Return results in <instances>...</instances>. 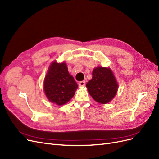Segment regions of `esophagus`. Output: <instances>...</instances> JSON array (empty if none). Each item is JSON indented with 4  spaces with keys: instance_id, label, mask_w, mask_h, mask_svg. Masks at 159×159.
<instances>
[{
    "instance_id": "obj_1",
    "label": "esophagus",
    "mask_w": 159,
    "mask_h": 159,
    "mask_svg": "<svg viewBox=\"0 0 159 159\" xmlns=\"http://www.w3.org/2000/svg\"><path fill=\"white\" fill-rule=\"evenodd\" d=\"M79 85L80 87H83V86L85 85V81L83 80V81H80V82L79 83Z\"/></svg>"
}]
</instances>
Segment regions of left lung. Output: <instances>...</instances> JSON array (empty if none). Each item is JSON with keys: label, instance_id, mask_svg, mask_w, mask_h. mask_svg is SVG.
<instances>
[{"label": "left lung", "instance_id": "8db88e82", "mask_svg": "<svg viewBox=\"0 0 159 159\" xmlns=\"http://www.w3.org/2000/svg\"><path fill=\"white\" fill-rule=\"evenodd\" d=\"M86 87L95 101L107 104L115 97L119 86L110 68L98 66L94 69L92 79Z\"/></svg>", "mask_w": 159, "mask_h": 159}]
</instances>
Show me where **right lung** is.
Returning a JSON list of instances; mask_svg holds the SVG:
<instances>
[{"label": "right lung", "instance_id": "1", "mask_svg": "<svg viewBox=\"0 0 159 159\" xmlns=\"http://www.w3.org/2000/svg\"><path fill=\"white\" fill-rule=\"evenodd\" d=\"M77 88L65 62L51 63L44 81V90L49 101L57 105H65L73 97Z\"/></svg>", "mask_w": 159, "mask_h": 159}]
</instances>
